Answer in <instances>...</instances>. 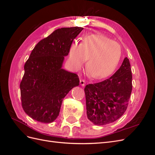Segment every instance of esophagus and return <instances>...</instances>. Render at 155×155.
I'll return each instance as SVG.
<instances>
[{
  "label": "esophagus",
  "instance_id": "1",
  "mask_svg": "<svg viewBox=\"0 0 155 155\" xmlns=\"http://www.w3.org/2000/svg\"><path fill=\"white\" fill-rule=\"evenodd\" d=\"M79 82H80V85H81V86H84L85 85V80H84V79H80V80H79Z\"/></svg>",
  "mask_w": 155,
  "mask_h": 155
}]
</instances>
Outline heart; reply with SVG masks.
<instances>
[{
    "mask_svg": "<svg viewBox=\"0 0 155 155\" xmlns=\"http://www.w3.org/2000/svg\"><path fill=\"white\" fill-rule=\"evenodd\" d=\"M121 58L120 45L101 34L84 36L81 43L73 42L68 50V63L74 70L86 62V70L93 79L109 76L118 67Z\"/></svg>",
    "mask_w": 155,
    "mask_h": 155,
    "instance_id": "obj_1",
    "label": "heart"
}]
</instances>
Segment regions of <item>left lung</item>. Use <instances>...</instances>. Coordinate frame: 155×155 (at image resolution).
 <instances>
[{"label": "left lung", "instance_id": "8db88e82", "mask_svg": "<svg viewBox=\"0 0 155 155\" xmlns=\"http://www.w3.org/2000/svg\"><path fill=\"white\" fill-rule=\"evenodd\" d=\"M87 115L94 125L114 122L127 108L132 92V72L125 58L120 68L106 80L89 84L85 89Z\"/></svg>", "mask_w": 155, "mask_h": 155}]
</instances>
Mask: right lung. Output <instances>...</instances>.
<instances>
[{
	"instance_id": "1",
	"label": "right lung",
	"mask_w": 155,
	"mask_h": 155,
	"mask_svg": "<svg viewBox=\"0 0 155 155\" xmlns=\"http://www.w3.org/2000/svg\"><path fill=\"white\" fill-rule=\"evenodd\" d=\"M83 30L81 27L59 28L33 49L20 84L22 108L32 119L53 122L59 116L63 98L79 85L78 75L62 67L70 45Z\"/></svg>"
}]
</instances>
